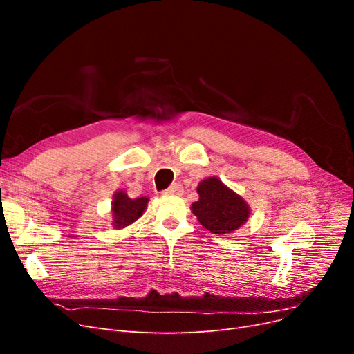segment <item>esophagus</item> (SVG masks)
Wrapping results in <instances>:
<instances>
[{
    "instance_id": "esophagus-1",
    "label": "esophagus",
    "mask_w": 354,
    "mask_h": 354,
    "mask_svg": "<svg viewBox=\"0 0 354 354\" xmlns=\"http://www.w3.org/2000/svg\"><path fill=\"white\" fill-rule=\"evenodd\" d=\"M162 194L164 195H181L183 194V186H181L180 183H174V185H171L167 190H164Z\"/></svg>"
}]
</instances>
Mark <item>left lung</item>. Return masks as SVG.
I'll use <instances>...</instances> for the list:
<instances>
[{
    "label": "left lung",
    "instance_id": "left-lung-1",
    "mask_svg": "<svg viewBox=\"0 0 354 354\" xmlns=\"http://www.w3.org/2000/svg\"><path fill=\"white\" fill-rule=\"evenodd\" d=\"M198 194L199 199L192 203V212L214 234L232 233L250 217L248 203L216 177L201 181Z\"/></svg>",
    "mask_w": 354,
    "mask_h": 354
}]
</instances>
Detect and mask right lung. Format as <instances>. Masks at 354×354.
I'll return each mask as SVG.
<instances>
[{"mask_svg": "<svg viewBox=\"0 0 354 354\" xmlns=\"http://www.w3.org/2000/svg\"><path fill=\"white\" fill-rule=\"evenodd\" d=\"M147 198L130 199L122 190L116 192L112 202V216H113V227L122 229L128 224L134 223L137 218L142 217V214L147 205Z\"/></svg>", "mask_w": 354, "mask_h": 354, "instance_id": "1", "label": "right lung"}]
</instances>
